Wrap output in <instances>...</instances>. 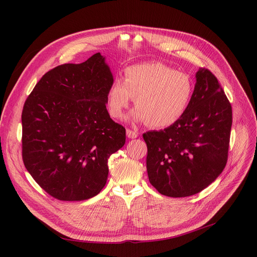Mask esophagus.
<instances>
[{
    "instance_id": "1",
    "label": "esophagus",
    "mask_w": 257,
    "mask_h": 257,
    "mask_svg": "<svg viewBox=\"0 0 257 257\" xmlns=\"http://www.w3.org/2000/svg\"><path fill=\"white\" fill-rule=\"evenodd\" d=\"M126 134L129 139H137L138 138V132L134 130H131V129H127Z\"/></svg>"
}]
</instances>
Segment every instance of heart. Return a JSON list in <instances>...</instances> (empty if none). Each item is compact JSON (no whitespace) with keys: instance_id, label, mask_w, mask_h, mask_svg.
I'll return each mask as SVG.
<instances>
[{"instance_id":"b5f03b06","label":"heart","mask_w":257,"mask_h":257,"mask_svg":"<svg viewBox=\"0 0 257 257\" xmlns=\"http://www.w3.org/2000/svg\"><path fill=\"white\" fill-rule=\"evenodd\" d=\"M194 92L191 77L160 62H145L125 70V79H114L107 93L111 116L120 118L136 99L132 117L154 128L174 125L190 106Z\"/></svg>"}]
</instances>
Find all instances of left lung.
<instances>
[{
	"instance_id": "8db88e82",
	"label": "left lung",
	"mask_w": 257,
	"mask_h": 257,
	"mask_svg": "<svg viewBox=\"0 0 257 257\" xmlns=\"http://www.w3.org/2000/svg\"><path fill=\"white\" fill-rule=\"evenodd\" d=\"M231 125V104L218 79L200 67L183 116L164 130L143 134L150 183L173 198L203 191L226 166Z\"/></svg>"
}]
</instances>
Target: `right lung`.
<instances>
[{"label": "right lung", "mask_w": 257, "mask_h": 257, "mask_svg": "<svg viewBox=\"0 0 257 257\" xmlns=\"http://www.w3.org/2000/svg\"><path fill=\"white\" fill-rule=\"evenodd\" d=\"M112 81L105 58L96 53L46 73L24 104V165L57 200L98 195L107 181L108 158L125 145V128L106 109Z\"/></svg>", "instance_id": "1"}]
</instances>
